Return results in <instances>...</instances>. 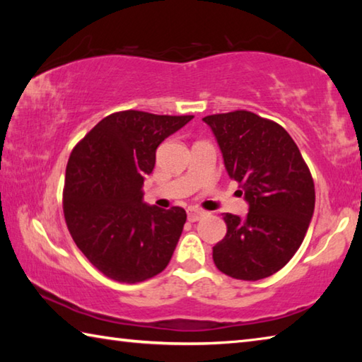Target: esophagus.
I'll use <instances>...</instances> for the list:
<instances>
[{
    "label": "esophagus",
    "instance_id": "esophagus-1",
    "mask_svg": "<svg viewBox=\"0 0 362 362\" xmlns=\"http://www.w3.org/2000/svg\"><path fill=\"white\" fill-rule=\"evenodd\" d=\"M187 216H188L189 222H198V220L204 216V212L199 209H194V207H189V209L187 211Z\"/></svg>",
    "mask_w": 362,
    "mask_h": 362
}]
</instances>
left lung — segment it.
Here are the masks:
<instances>
[{
    "instance_id": "left-lung-1",
    "label": "left lung",
    "mask_w": 362,
    "mask_h": 362,
    "mask_svg": "<svg viewBox=\"0 0 362 362\" xmlns=\"http://www.w3.org/2000/svg\"><path fill=\"white\" fill-rule=\"evenodd\" d=\"M203 121L249 204L246 218L223 214L226 235L212 249L214 263L235 279L272 276L292 259L308 230L315 212L313 177L278 122L246 110Z\"/></svg>"
}]
</instances>
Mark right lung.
Listing matches in <instances>:
<instances>
[{"label": "right lung", "instance_id": "1", "mask_svg": "<svg viewBox=\"0 0 362 362\" xmlns=\"http://www.w3.org/2000/svg\"><path fill=\"white\" fill-rule=\"evenodd\" d=\"M192 119L126 110L103 118L73 148L65 222L78 249L107 278L142 283L168 267L187 212L145 204L142 187L159 144Z\"/></svg>", "mask_w": 362, "mask_h": 362}]
</instances>
